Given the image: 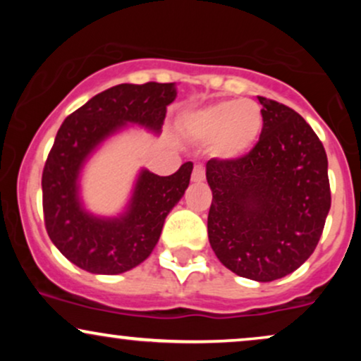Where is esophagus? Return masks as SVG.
I'll return each instance as SVG.
<instances>
[{"mask_svg":"<svg viewBox=\"0 0 361 361\" xmlns=\"http://www.w3.org/2000/svg\"><path fill=\"white\" fill-rule=\"evenodd\" d=\"M204 178H205V169H204V166H202V164H195V168H193V173H192V181H204Z\"/></svg>","mask_w":361,"mask_h":361,"instance_id":"34e87169","label":"esophagus"}]
</instances>
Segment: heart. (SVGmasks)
<instances>
[{"label": "heart", "mask_w": 361, "mask_h": 361, "mask_svg": "<svg viewBox=\"0 0 361 361\" xmlns=\"http://www.w3.org/2000/svg\"><path fill=\"white\" fill-rule=\"evenodd\" d=\"M263 128V114L256 103L229 100L202 110L193 118L195 134L217 140L215 151L224 159H238L251 151Z\"/></svg>", "instance_id": "b5f03b06"}]
</instances>
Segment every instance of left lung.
Instances as JSON below:
<instances>
[{
  "mask_svg": "<svg viewBox=\"0 0 361 361\" xmlns=\"http://www.w3.org/2000/svg\"><path fill=\"white\" fill-rule=\"evenodd\" d=\"M259 140L238 159L207 163L210 246L226 268L256 281L295 271L316 250L331 209L327 156L290 106L258 97Z\"/></svg>",
  "mask_w": 361,
  "mask_h": 361,
  "instance_id": "left-lung-1",
  "label": "left lung"
}]
</instances>
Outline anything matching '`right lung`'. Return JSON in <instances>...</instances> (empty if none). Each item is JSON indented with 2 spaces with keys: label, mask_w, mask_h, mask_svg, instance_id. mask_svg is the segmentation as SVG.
I'll list each match as a JSON object with an SVG mask.
<instances>
[{
  "label": "right lung",
  "mask_w": 361,
  "mask_h": 361,
  "mask_svg": "<svg viewBox=\"0 0 361 361\" xmlns=\"http://www.w3.org/2000/svg\"><path fill=\"white\" fill-rule=\"evenodd\" d=\"M175 98V82H123L86 102L57 130L42 173L44 222L57 250L81 270L118 275L142 263L159 241L169 210L188 188L190 161L169 176L142 169L127 212L114 219L86 212L78 188L82 164L98 144L126 123L159 134Z\"/></svg>",
  "instance_id": "right-lung-1"
}]
</instances>
